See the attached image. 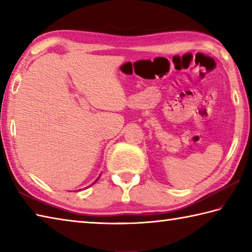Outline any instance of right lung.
Listing matches in <instances>:
<instances>
[{
	"mask_svg": "<svg viewBox=\"0 0 252 252\" xmlns=\"http://www.w3.org/2000/svg\"><path fill=\"white\" fill-rule=\"evenodd\" d=\"M99 176H100V175H99ZM99 176H98V178H97V179H96V180H95V182H93V183H92V184H91V185H90V186H92V185H93V184H95V183H96V182H97V181H98V179H99Z\"/></svg>",
	"mask_w": 252,
	"mask_h": 252,
	"instance_id": "1",
	"label": "right lung"
}]
</instances>
